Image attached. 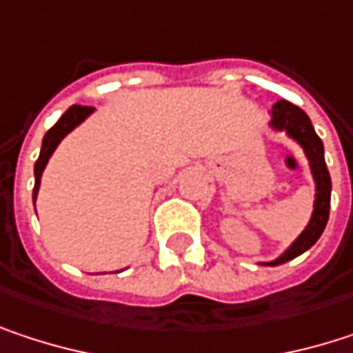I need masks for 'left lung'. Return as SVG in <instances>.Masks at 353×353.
<instances>
[{
    "mask_svg": "<svg viewBox=\"0 0 353 353\" xmlns=\"http://www.w3.org/2000/svg\"><path fill=\"white\" fill-rule=\"evenodd\" d=\"M270 128H274L278 132H286L292 141H296L303 147V151L309 159L313 179H315V204H313L311 221L305 227V231L292 241V245L288 247L280 257H276L272 261H259L261 265H280V263H286V261L299 257L307 249H311L319 241V237L323 235L325 225L329 221V206H331V177H329L327 163H325L323 141L317 137V132L311 124V118L301 108L286 102V100L276 102L272 106Z\"/></svg>",
    "mask_w": 353,
    "mask_h": 353,
    "instance_id": "obj_1",
    "label": "left lung"
}]
</instances>
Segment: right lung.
<instances>
[{
  "label": "right lung",
  "mask_w": 353,
  "mask_h": 353,
  "mask_svg": "<svg viewBox=\"0 0 353 353\" xmlns=\"http://www.w3.org/2000/svg\"><path fill=\"white\" fill-rule=\"evenodd\" d=\"M94 112V108L90 106H71L59 120L57 124L44 134L42 139V147H40V155L36 159L34 163V192H32V202H36V196H38V188H40V177H42V172L50 159V155L54 153V149L59 147V143L73 130L77 128L90 114Z\"/></svg>",
  "instance_id": "1"
}]
</instances>
